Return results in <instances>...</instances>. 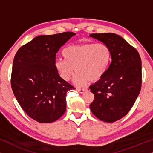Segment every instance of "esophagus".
<instances>
[{"label":"esophagus","instance_id":"1","mask_svg":"<svg viewBox=\"0 0 153 153\" xmlns=\"http://www.w3.org/2000/svg\"><path fill=\"white\" fill-rule=\"evenodd\" d=\"M77 91H78L80 93H83L87 91V89H85V88H77Z\"/></svg>","mask_w":153,"mask_h":153}]
</instances>
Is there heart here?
<instances>
[{
    "mask_svg": "<svg viewBox=\"0 0 153 153\" xmlns=\"http://www.w3.org/2000/svg\"><path fill=\"white\" fill-rule=\"evenodd\" d=\"M65 58L56 60L55 66L60 77L70 81L75 70L74 82L82 86L90 80L95 82L106 74L111 60V51L104 43H84L72 45L62 51Z\"/></svg>",
    "mask_w": 153,
    "mask_h": 153,
    "instance_id": "heart-1",
    "label": "heart"
}]
</instances>
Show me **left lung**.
<instances>
[{
    "mask_svg": "<svg viewBox=\"0 0 153 153\" xmlns=\"http://www.w3.org/2000/svg\"><path fill=\"white\" fill-rule=\"evenodd\" d=\"M90 36L106 44L111 51V62L106 74L90 86L95 95L90 108L100 120L114 123L126 116L141 91V57L134 47L114 33Z\"/></svg>",
    "mask_w": 153,
    "mask_h": 153,
    "instance_id": "left-lung-1",
    "label": "left lung"
}]
</instances>
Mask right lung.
I'll use <instances>...</instances> for the list:
<instances>
[{"mask_svg":"<svg viewBox=\"0 0 153 153\" xmlns=\"http://www.w3.org/2000/svg\"><path fill=\"white\" fill-rule=\"evenodd\" d=\"M74 35H39L20 47L14 56L12 91L25 113L37 122H54L65 112L66 93L74 87L59 76L56 56Z\"/></svg>","mask_w":153,"mask_h":153,"instance_id":"obj_1","label":"right lung"}]
</instances>
